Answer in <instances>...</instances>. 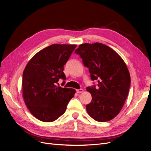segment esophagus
Wrapping results in <instances>:
<instances>
[{
  "mask_svg": "<svg viewBox=\"0 0 151 151\" xmlns=\"http://www.w3.org/2000/svg\"><path fill=\"white\" fill-rule=\"evenodd\" d=\"M76 92L77 93H82V92H83V89H76Z\"/></svg>",
  "mask_w": 151,
  "mask_h": 151,
  "instance_id": "obj_1",
  "label": "esophagus"
}]
</instances>
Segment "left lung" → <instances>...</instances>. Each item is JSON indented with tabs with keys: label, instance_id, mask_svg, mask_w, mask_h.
<instances>
[{
	"label": "left lung",
	"instance_id": "8db88e82",
	"mask_svg": "<svg viewBox=\"0 0 151 151\" xmlns=\"http://www.w3.org/2000/svg\"><path fill=\"white\" fill-rule=\"evenodd\" d=\"M75 52L89 68L91 80L98 82L87 88L92 95L87 111L97 121L111 120L121 111L130 89V75L125 62L113 49L100 43L80 45Z\"/></svg>",
	"mask_w": 151,
	"mask_h": 151
}]
</instances>
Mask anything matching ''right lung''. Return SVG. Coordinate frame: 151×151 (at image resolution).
<instances>
[{"label": "right lung", "mask_w": 151, "mask_h": 151, "mask_svg": "<svg viewBox=\"0 0 151 151\" xmlns=\"http://www.w3.org/2000/svg\"><path fill=\"white\" fill-rule=\"evenodd\" d=\"M77 45H51L37 52L28 62L22 75L25 104L35 117L45 122L54 121L64 114L74 89L55 86L66 80L63 66Z\"/></svg>", "instance_id": "right-lung-1"}]
</instances>
